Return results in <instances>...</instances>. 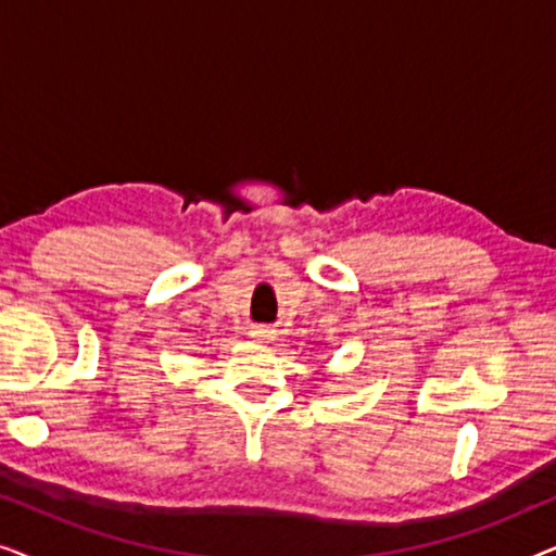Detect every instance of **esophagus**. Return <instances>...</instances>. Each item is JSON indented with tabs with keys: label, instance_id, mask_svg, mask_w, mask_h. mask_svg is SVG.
Here are the masks:
<instances>
[{
	"label": "esophagus",
	"instance_id": "esophagus-1",
	"mask_svg": "<svg viewBox=\"0 0 556 556\" xmlns=\"http://www.w3.org/2000/svg\"><path fill=\"white\" fill-rule=\"evenodd\" d=\"M250 339L257 341V344H270L276 339V331L270 326H255V329H250Z\"/></svg>",
	"mask_w": 556,
	"mask_h": 556
}]
</instances>
